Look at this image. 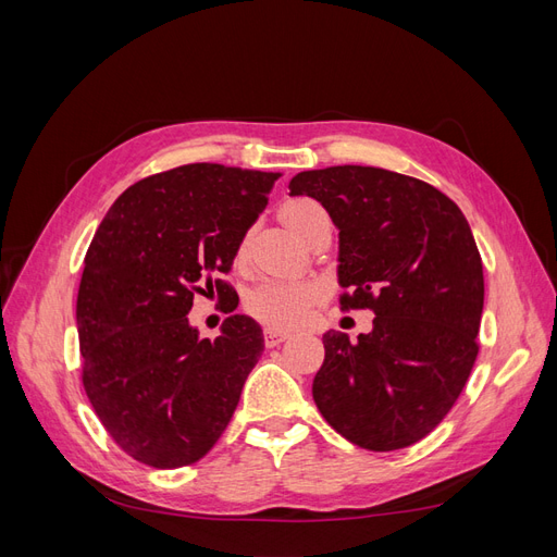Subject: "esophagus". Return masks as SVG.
<instances>
[{
  "instance_id": "34e87169",
  "label": "esophagus",
  "mask_w": 557,
  "mask_h": 557,
  "mask_svg": "<svg viewBox=\"0 0 557 557\" xmlns=\"http://www.w3.org/2000/svg\"><path fill=\"white\" fill-rule=\"evenodd\" d=\"M285 339H288V334H285V332H276V330H264V344H267V348L281 346Z\"/></svg>"
}]
</instances>
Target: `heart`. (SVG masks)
Segmentation results:
<instances>
[{
    "mask_svg": "<svg viewBox=\"0 0 557 557\" xmlns=\"http://www.w3.org/2000/svg\"><path fill=\"white\" fill-rule=\"evenodd\" d=\"M278 215L281 221L301 239H307L315 225L330 223L327 211L309 197L285 199L278 209ZM315 301H318V288L311 283L269 278L248 295L246 309L252 318L260 320V323L267 327L293 330L305 323Z\"/></svg>",
    "mask_w": 557,
    "mask_h": 557,
    "instance_id": "1",
    "label": "heart"
}]
</instances>
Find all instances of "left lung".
Wrapping results in <instances>:
<instances>
[{
	"mask_svg": "<svg viewBox=\"0 0 557 557\" xmlns=\"http://www.w3.org/2000/svg\"><path fill=\"white\" fill-rule=\"evenodd\" d=\"M290 195L318 199L339 230L344 311H374L350 344L323 336L318 411L344 440L399 450L428 436L458 401L479 356L483 262L467 218L430 183L379 166L301 172Z\"/></svg>",
	"mask_w": 557,
	"mask_h": 557,
	"instance_id": "8db88e82",
	"label": "left lung"
}]
</instances>
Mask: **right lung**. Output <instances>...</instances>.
<instances>
[{"mask_svg": "<svg viewBox=\"0 0 557 557\" xmlns=\"http://www.w3.org/2000/svg\"><path fill=\"white\" fill-rule=\"evenodd\" d=\"M281 174L195 162L146 176L113 201L83 260L76 325L83 387L129 458L156 469L193 465L221 440L264 350L260 325L230 315L199 339L193 297L218 293Z\"/></svg>", "mask_w": 557, "mask_h": 557, "instance_id": "right-lung-1", "label": "right lung"}]
</instances>
